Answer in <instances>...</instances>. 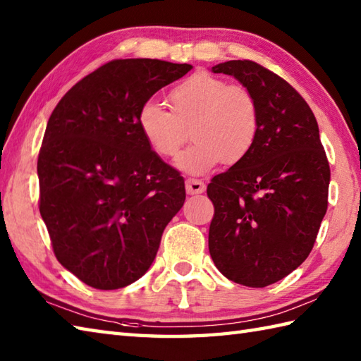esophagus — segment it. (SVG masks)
<instances>
[{
  "mask_svg": "<svg viewBox=\"0 0 361 361\" xmlns=\"http://www.w3.org/2000/svg\"><path fill=\"white\" fill-rule=\"evenodd\" d=\"M206 190V185L202 180L197 178H188L186 180V192L194 195V194H202Z\"/></svg>",
  "mask_w": 361,
  "mask_h": 361,
  "instance_id": "1",
  "label": "esophagus"
}]
</instances>
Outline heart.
<instances>
[{
	"mask_svg": "<svg viewBox=\"0 0 361 361\" xmlns=\"http://www.w3.org/2000/svg\"><path fill=\"white\" fill-rule=\"evenodd\" d=\"M171 113L145 102L136 116L140 133L161 158L175 157L188 140L195 141L180 153L175 164L190 175H203L221 163L235 164L255 147L260 111L255 94L242 85L211 73L198 71L169 91Z\"/></svg>",
	"mask_w": 361,
	"mask_h": 361,
	"instance_id": "obj_1",
	"label": "heart"
}]
</instances>
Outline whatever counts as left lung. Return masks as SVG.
I'll return each mask as SVG.
<instances>
[{"label": "left lung", "instance_id": "left-lung-1", "mask_svg": "<svg viewBox=\"0 0 361 361\" xmlns=\"http://www.w3.org/2000/svg\"><path fill=\"white\" fill-rule=\"evenodd\" d=\"M212 73L233 75L255 94L260 130L248 155L208 185L216 209L209 252L229 281L267 287L310 255L331 169L315 114L288 82L251 60H229Z\"/></svg>", "mask_w": 361, "mask_h": 361}]
</instances>
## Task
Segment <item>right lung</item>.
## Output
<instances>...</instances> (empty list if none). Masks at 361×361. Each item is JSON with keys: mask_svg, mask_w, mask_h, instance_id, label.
Masks as SVG:
<instances>
[{"mask_svg": "<svg viewBox=\"0 0 361 361\" xmlns=\"http://www.w3.org/2000/svg\"><path fill=\"white\" fill-rule=\"evenodd\" d=\"M190 70L113 60L75 83L51 114L37 163L40 214L59 262L90 287L140 279L185 203V180L150 150L136 116Z\"/></svg>", "mask_w": 361, "mask_h": 361, "instance_id": "add662e5", "label": "right lung"}]
</instances>
